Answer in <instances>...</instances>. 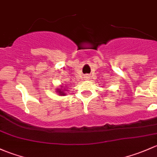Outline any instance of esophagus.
<instances>
[{"instance_id": "esophagus-1", "label": "esophagus", "mask_w": 157, "mask_h": 157, "mask_svg": "<svg viewBox=\"0 0 157 157\" xmlns=\"http://www.w3.org/2000/svg\"><path fill=\"white\" fill-rule=\"evenodd\" d=\"M90 76H88V75L85 76V79H86V80H88V79H90Z\"/></svg>"}]
</instances>
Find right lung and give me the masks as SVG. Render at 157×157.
<instances>
[{"instance_id":"right-lung-1","label":"right lung","mask_w":157,"mask_h":157,"mask_svg":"<svg viewBox=\"0 0 157 157\" xmlns=\"http://www.w3.org/2000/svg\"><path fill=\"white\" fill-rule=\"evenodd\" d=\"M61 88H64V90H62V89H61V90L58 89V90H56V91L58 92V93L61 95H65L66 93L65 92V91H66V89L65 88V87H61Z\"/></svg>"}]
</instances>
